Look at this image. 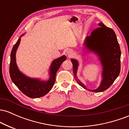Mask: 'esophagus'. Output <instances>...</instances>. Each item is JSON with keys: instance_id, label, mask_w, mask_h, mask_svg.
<instances>
[{"instance_id": "obj_1", "label": "esophagus", "mask_w": 129, "mask_h": 129, "mask_svg": "<svg viewBox=\"0 0 129 129\" xmlns=\"http://www.w3.org/2000/svg\"><path fill=\"white\" fill-rule=\"evenodd\" d=\"M73 52L72 50L69 49L67 51V55L68 56V57H72V56H73Z\"/></svg>"}]
</instances>
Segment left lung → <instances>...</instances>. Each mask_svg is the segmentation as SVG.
<instances>
[{
  "label": "left lung",
  "instance_id": "8db88e82",
  "mask_svg": "<svg viewBox=\"0 0 129 129\" xmlns=\"http://www.w3.org/2000/svg\"><path fill=\"white\" fill-rule=\"evenodd\" d=\"M100 27L91 32L85 38L84 48L87 53L91 52L98 57L103 67L102 80L96 89L89 90L77 77L79 62L72 59L74 76L77 82L84 89L93 92H101L109 88L119 76L121 69V50L115 33L102 22L98 23Z\"/></svg>",
  "mask_w": 129,
  "mask_h": 129
}]
</instances>
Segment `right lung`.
<instances>
[{"label":"right lung","instance_id":"add662e5","mask_svg":"<svg viewBox=\"0 0 129 129\" xmlns=\"http://www.w3.org/2000/svg\"><path fill=\"white\" fill-rule=\"evenodd\" d=\"M21 35L13 47L10 56V75L13 82L23 94L31 98H38L45 96L51 90L55 82L56 74L60 65L66 59L65 55L53 60L49 69V79L47 81L26 76L19 70L16 63V53L20 44Z\"/></svg>","mask_w":129,"mask_h":129}]
</instances>
